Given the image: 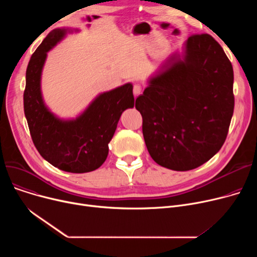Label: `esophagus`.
<instances>
[{
    "label": "esophagus",
    "mask_w": 257,
    "mask_h": 257,
    "mask_svg": "<svg viewBox=\"0 0 257 257\" xmlns=\"http://www.w3.org/2000/svg\"><path fill=\"white\" fill-rule=\"evenodd\" d=\"M133 93H134V96H136V97H138L139 94L142 93V86L140 84H134Z\"/></svg>",
    "instance_id": "1"
}]
</instances>
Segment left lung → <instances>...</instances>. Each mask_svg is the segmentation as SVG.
Masks as SVG:
<instances>
[{
    "instance_id": "8db88e82",
    "label": "left lung",
    "mask_w": 257,
    "mask_h": 257,
    "mask_svg": "<svg viewBox=\"0 0 257 257\" xmlns=\"http://www.w3.org/2000/svg\"><path fill=\"white\" fill-rule=\"evenodd\" d=\"M136 108L147 149L159 166L190 171L222 148L233 114V69L208 34L187 38L148 81Z\"/></svg>"
}]
</instances>
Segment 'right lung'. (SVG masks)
<instances>
[{"mask_svg":"<svg viewBox=\"0 0 257 257\" xmlns=\"http://www.w3.org/2000/svg\"><path fill=\"white\" fill-rule=\"evenodd\" d=\"M79 29L56 28L39 45L26 71L24 110L32 141L48 163L70 173H87L100 168L108 155V144L118 119L133 108V85L126 83L94 98L79 115L61 118L46 105L42 74L48 52Z\"/></svg>","mask_w":257,"mask_h":257,"instance_id":"1","label":"right lung"}]
</instances>
